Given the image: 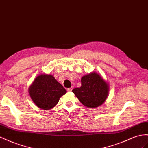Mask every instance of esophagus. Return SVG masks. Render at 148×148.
<instances>
[{
	"label": "esophagus",
	"instance_id": "34e87169",
	"mask_svg": "<svg viewBox=\"0 0 148 148\" xmlns=\"http://www.w3.org/2000/svg\"><path fill=\"white\" fill-rule=\"evenodd\" d=\"M73 87H71V88H67V90L68 92H71L72 90H73Z\"/></svg>",
	"mask_w": 148,
	"mask_h": 148
}]
</instances>
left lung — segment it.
Here are the masks:
<instances>
[{
	"label": "left lung",
	"mask_w": 148,
	"mask_h": 148,
	"mask_svg": "<svg viewBox=\"0 0 148 148\" xmlns=\"http://www.w3.org/2000/svg\"><path fill=\"white\" fill-rule=\"evenodd\" d=\"M109 86L96 73H91L81 79V86L73 90L79 101L88 108H96L103 104L108 97Z\"/></svg>",
	"instance_id": "obj_1"
}]
</instances>
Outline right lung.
Wrapping results in <instances>:
<instances>
[{
	"label": "right lung",
	"instance_id": "add662e5",
	"mask_svg": "<svg viewBox=\"0 0 148 148\" xmlns=\"http://www.w3.org/2000/svg\"><path fill=\"white\" fill-rule=\"evenodd\" d=\"M30 96L37 107L51 109L58 103L66 90L52 75L37 76L29 89Z\"/></svg>",
	"mask_w": 148,
	"mask_h": 148
}]
</instances>
